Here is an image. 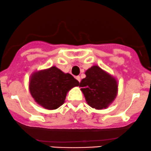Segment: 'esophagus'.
<instances>
[{"label":"esophagus","mask_w":151,"mask_h":151,"mask_svg":"<svg viewBox=\"0 0 151 151\" xmlns=\"http://www.w3.org/2000/svg\"><path fill=\"white\" fill-rule=\"evenodd\" d=\"M76 79H77V80H78V81H79V82H80V81H81V77H80V76H76Z\"/></svg>","instance_id":"34e87169"}]
</instances>
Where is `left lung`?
Here are the masks:
<instances>
[{
	"instance_id": "8db88e82",
	"label": "left lung",
	"mask_w": 151,
	"mask_h": 151,
	"mask_svg": "<svg viewBox=\"0 0 151 151\" xmlns=\"http://www.w3.org/2000/svg\"><path fill=\"white\" fill-rule=\"evenodd\" d=\"M79 86L89 106L97 110L107 108L116 97L118 83L115 78L94 65L85 73Z\"/></svg>"
}]
</instances>
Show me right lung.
Wrapping results in <instances>:
<instances>
[{"label":"right lung","mask_w":151,"mask_h":151,"mask_svg":"<svg viewBox=\"0 0 151 151\" xmlns=\"http://www.w3.org/2000/svg\"><path fill=\"white\" fill-rule=\"evenodd\" d=\"M79 82L70 73L55 66L35 72L29 79V88L35 102L48 110H54L65 102L67 93Z\"/></svg>","instance_id":"right-lung-1"}]
</instances>
